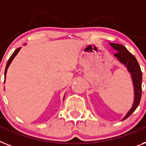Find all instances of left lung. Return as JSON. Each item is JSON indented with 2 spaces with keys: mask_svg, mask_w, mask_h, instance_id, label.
<instances>
[{
  "mask_svg": "<svg viewBox=\"0 0 146 146\" xmlns=\"http://www.w3.org/2000/svg\"><path fill=\"white\" fill-rule=\"evenodd\" d=\"M110 44L113 48L117 50V53L114 54V56L117 58L121 63L126 66L128 72L131 73L132 82H133V90H134V102L129 111L127 112V114L122 119V120H125L133 113V111L137 109L139 104L141 96H142L143 74L141 72L140 66H139L136 57L131 53H130L125 46L116 43H110Z\"/></svg>",
  "mask_w": 146,
  "mask_h": 146,
  "instance_id": "left-lung-1",
  "label": "left lung"
}]
</instances>
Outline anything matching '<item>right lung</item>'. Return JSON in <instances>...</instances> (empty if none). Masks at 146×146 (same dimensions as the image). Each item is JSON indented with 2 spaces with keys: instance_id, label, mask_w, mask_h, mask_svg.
Returning <instances> with one entry per match:
<instances>
[{
  "instance_id": "right-lung-1",
  "label": "right lung",
  "mask_w": 146,
  "mask_h": 146,
  "mask_svg": "<svg viewBox=\"0 0 146 146\" xmlns=\"http://www.w3.org/2000/svg\"><path fill=\"white\" fill-rule=\"evenodd\" d=\"M20 49H21V48H18V49H16V50H15V51H14V53H13V54H12V55H11L10 57H9V60H8V62H7V66H6L5 74H4V78H6V74H7V68H9V65H10V63H11V62H12V61H13V59H14V57H15V56L17 55V54L19 53V50H20ZM4 80H5V79H4ZM64 97H65V96H64ZM63 99H64V98H63Z\"/></svg>"
}]
</instances>
